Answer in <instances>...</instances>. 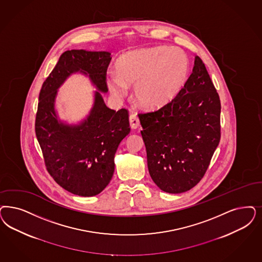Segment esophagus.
Masks as SVG:
<instances>
[{"label":"esophagus","instance_id":"esophagus-1","mask_svg":"<svg viewBox=\"0 0 262 262\" xmlns=\"http://www.w3.org/2000/svg\"><path fill=\"white\" fill-rule=\"evenodd\" d=\"M129 124H130L132 128H137L139 126L140 122H139V118L136 114H132L129 116Z\"/></svg>","mask_w":262,"mask_h":262}]
</instances>
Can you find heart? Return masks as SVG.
<instances>
[{
  "mask_svg": "<svg viewBox=\"0 0 262 262\" xmlns=\"http://www.w3.org/2000/svg\"><path fill=\"white\" fill-rule=\"evenodd\" d=\"M187 55L176 47L156 46L129 52L117 62V73L110 72L107 85L118 98L135 84V96L146 108H160L180 92L189 74Z\"/></svg>",
  "mask_w": 262,
  "mask_h": 262,
  "instance_id": "1",
  "label": "heart"
}]
</instances>
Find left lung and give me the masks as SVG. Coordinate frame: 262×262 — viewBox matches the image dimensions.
<instances>
[{"label":"left lung","mask_w":262,"mask_h":262,"mask_svg":"<svg viewBox=\"0 0 262 262\" xmlns=\"http://www.w3.org/2000/svg\"><path fill=\"white\" fill-rule=\"evenodd\" d=\"M138 117L155 184L169 193L198 185L221 139V100L199 56L177 96L162 108Z\"/></svg>","instance_id":"8db88e82"}]
</instances>
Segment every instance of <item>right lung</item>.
Listing matches in <instances>:
<instances>
[{"mask_svg": "<svg viewBox=\"0 0 262 262\" xmlns=\"http://www.w3.org/2000/svg\"><path fill=\"white\" fill-rule=\"evenodd\" d=\"M110 55L83 49L63 52L38 96L35 129L46 169L59 186L80 196L97 195L108 185L118 146L130 132L128 111L108 108L96 91L87 119L67 125L58 120L55 99L64 80L78 72L88 74L97 89L106 93Z\"/></svg>", "mask_w": 262, "mask_h": 262, "instance_id": "obj_1", "label": "right lung"}]
</instances>
